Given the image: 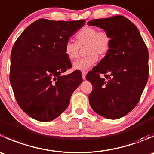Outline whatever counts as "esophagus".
I'll use <instances>...</instances> for the list:
<instances>
[{"label": "esophagus", "instance_id": "34e87169", "mask_svg": "<svg viewBox=\"0 0 154 154\" xmlns=\"http://www.w3.org/2000/svg\"><path fill=\"white\" fill-rule=\"evenodd\" d=\"M86 74H87L86 71H82V77H83V80H86Z\"/></svg>", "mask_w": 154, "mask_h": 154}]
</instances>
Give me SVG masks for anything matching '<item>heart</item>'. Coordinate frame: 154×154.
Returning <instances> with one entry per match:
<instances>
[{"label":"heart","instance_id":"b5f03b06","mask_svg":"<svg viewBox=\"0 0 154 154\" xmlns=\"http://www.w3.org/2000/svg\"><path fill=\"white\" fill-rule=\"evenodd\" d=\"M77 42L68 40L65 45V53L71 61L79 57L80 47H86V57L75 62L73 68L75 70H87L98 60V56H105L111 45V37L105 30L98 31L95 27L86 26L82 28L76 35Z\"/></svg>","mask_w":154,"mask_h":154}]
</instances>
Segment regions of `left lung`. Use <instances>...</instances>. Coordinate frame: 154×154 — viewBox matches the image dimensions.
I'll return each instance as SVG.
<instances>
[{"mask_svg": "<svg viewBox=\"0 0 154 154\" xmlns=\"http://www.w3.org/2000/svg\"><path fill=\"white\" fill-rule=\"evenodd\" d=\"M87 24L103 29L111 37L109 51L86 75L93 86L90 106L106 119H120L137 105L147 84V46L136 25L122 15L93 19Z\"/></svg>", "mask_w": 154, "mask_h": 154, "instance_id": "1", "label": "left lung"}]
</instances>
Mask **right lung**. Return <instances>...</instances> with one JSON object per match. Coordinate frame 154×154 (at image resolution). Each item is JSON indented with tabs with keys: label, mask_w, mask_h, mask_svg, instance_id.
<instances>
[{
	"label": "right lung",
	"mask_w": 154,
	"mask_h": 154,
	"mask_svg": "<svg viewBox=\"0 0 154 154\" xmlns=\"http://www.w3.org/2000/svg\"><path fill=\"white\" fill-rule=\"evenodd\" d=\"M85 23L42 18L29 25L14 44L10 83L18 104L32 119L43 122L57 119L83 82L80 71L62 74L71 67L65 45Z\"/></svg>",
	"instance_id": "1"
}]
</instances>
